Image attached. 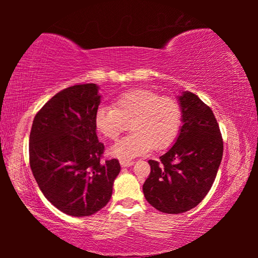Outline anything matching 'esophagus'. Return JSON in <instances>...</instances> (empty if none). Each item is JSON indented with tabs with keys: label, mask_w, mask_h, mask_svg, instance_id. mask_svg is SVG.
Returning <instances> with one entry per match:
<instances>
[{
	"label": "esophagus",
	"mask_w": 258,
	"mask_h": 258,
	"mask_svg": "<svg viewBox=\"0 0 258 258\" xmlns=\"http://www.w3.org/2000/svg\"><path fill=\"white\" fill-rule=\"evenodd\" d=\"M134 164L133 160H120V166L121 167H130Z\"/></svg>",
	"instance_id": "34e87169"
}]
</instances>
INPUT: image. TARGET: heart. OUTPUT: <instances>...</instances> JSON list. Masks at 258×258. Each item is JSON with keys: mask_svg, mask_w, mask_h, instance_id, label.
Instances as JSON below:
<instances>
[{"mask_svg": "<svg viewBox=\"0 0 258 258\" xmlns=\"http://www.w3.org/2000/svg\"><path fill=\"white\" fill-rule=\"evenodd\" d=\"M182 108L177 100L160 97L151 90L133 89L121 93L111 106L95 112V126L109 140H117L128 128L133 132L111 147L110 154L121 160L163 150L175 141L182 125Z\"/></svg>", "mask_w": 258, "mask_h": 258, "instance_id": "1", "label": "heart"}]
</instances>
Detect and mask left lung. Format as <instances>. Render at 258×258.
<instances>
[{
	"label": "left lung",
	"mask_w": 258,
	"mask_h": 258,
	"mask_svg": "<svg viewBox=\"0 0 258 258\" xmlns=\"http://www.w3.org/2000/svg\"><path fill=\"white\" fill-rule=\"evenodd\" d=\"M183 125L174 146L159 160L143 184L147 202L157 211H190L211 190L223 156V140L212 109L192 92L178 97Z\"/></svg>",
	"instance_id": "left-lung-1"
}]
</instances>
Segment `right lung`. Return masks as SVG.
I'll use <instances>...</instances> for the list:
<instances>
[{
	"label": "right lung",
	"instance_id": "right-lung-1",
	"mask_svg": "<svg viewBox=\"0 0 258 258\" xmlns=\"http://www.w3.org/2000/svg\"><path fill=\"white\" fill-rule=\"evenodd\" d=\"M97 84L67 87L51 98L33 120L29 164L45 198L71 216H90L109 203L120 172L117 159L102 161L95 112Z\"/></svg>",
	"mask_w": 258,
	"mask_h": 258
}]
</instances>
